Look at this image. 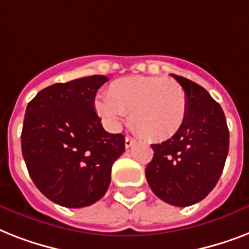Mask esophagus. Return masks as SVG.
Instances as JSON below:
<instances>
[{
    "mask_svg": "<svg viewBox=\"0 0 249 249\" xmlns=\"http://www.w3.org/2000/svg\"><path fill=\"white\" fill-rule=\"evenodd\" d=\"M134 142H136V141L133 140V138H130V137H126V138H125V147L130 148L133 144H134Z\"/></svg>",
    "mask_w": 249,
    "mask_h": 249,
    "instance_id": "1",
    "label": "esophagus"
}]
</instances>
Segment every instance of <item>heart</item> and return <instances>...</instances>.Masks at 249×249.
Wrapping results in <instances>:
<instances>
[{
	"label": "heart",
	"mask_w": 249,
	"mask_h": 249,
	"mask_svg": "<svg viewBox=\"0 0 249 249\" xmlns=\"http://www.w3.org/2000/svg\"><path fill=\"white\" fill-rule=\"evenodd\" d=\"M95 111L109 126L130 113V125L142 138L161 142L174 137L187 117V95L176 80L160 76H132L109 84Z\"/></svg>",
	"instance_id": "obj_1"
}]
</instances>
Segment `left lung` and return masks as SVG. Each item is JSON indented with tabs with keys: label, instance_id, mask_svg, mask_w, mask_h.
Returning <instances> with one entry per match:
<instances>
[{
	"label": "left lung",
	"instance_id": "8db88e82",
	"mask_svg": "<svg viewBox=\"0 0 249 249\" xmlns=\"http://www.w3.org/2000/svg\"><path fill=\"white\" fill-rule=\"evenodd\" d=\"M187 95V117L181 130L151 144L154 158L146 178L156 196L189 207L203 200L220 179L229 152V129L221 106L203 86L172 75Z\"/></svg>",
	"mask_w": 249,
	"mask_h": 249
}]
</instances>
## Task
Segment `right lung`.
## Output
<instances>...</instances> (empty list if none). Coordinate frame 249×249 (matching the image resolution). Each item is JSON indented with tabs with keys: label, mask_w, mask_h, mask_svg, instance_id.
<instances>
[{
	"label": "right lung",
	"mask_w": 249,
	"mask_h": 249,
	"mask_svg": "<svg viewBox=\"0 0 249 249\" xmlns=\"http://www.w3.org/2000/svg\"><path fill=\"white\" fill-rule=\"evenodd\" d=\"M108 79L94 75L45 88L29 102L21 152L36 187L56 204L81 208L106 194L125 137L106 132L94 108Z\"/></svg>",
	"instance_id": "obj_1"
}]
</instances>
